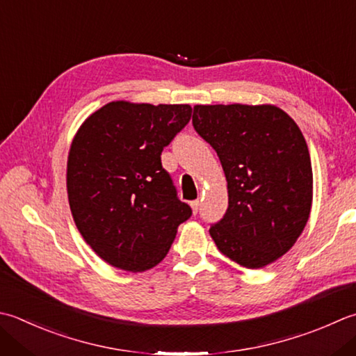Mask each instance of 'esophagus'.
Returning <instances> with one entry per match:
<instances>
[{"mask_svg":"<svg viewBox=\"0 0 356 356\" xmlns=\"http://www.w3.org/2000/svg\"><path fill=\"white\" fill-rule=\"evenodd\" d=\"M199 205H200V202H199V200H193V202H191V208H193V213H194V214H197V211H199Z\"/></svg>","mask_w":356,"mask_h":356,"instance_id":"1","label":"esophagus"}]
</instances>
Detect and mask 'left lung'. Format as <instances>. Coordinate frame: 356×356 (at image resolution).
<instances>
[{"instance_id": "obj_1", "label": "left lung", "mask_w": 356, "mask_h": 356, "mask_svg": "<svg viewBox=\"0 0 356 356\" xmlns=\"http://www.w3.org/2000/svg\"><path fill=\"white\" fill-rule=\"evenodd\" d=\"M193 127L218 152L227 177L228 208L211 224V238L242 267L268 266L309 220L313 172L301 129L270 104H197Z\"/></svg>"}]
</instances>
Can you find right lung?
<instances>
[{
    "label": "right lung",
    "instance_id": "right-lung-1",
    "mask_svg": "<svg viewBox=\"0 0 356 356\" xmlns=\"http://www.w3.org/2000/svg\"><path fill=\"white\" fill-rule=\"evenodd\" d=\"M190 104L113 102L86 118L67 159L75 225L111 266L143 271L163 259L191 207L177 197L162 151L191 118Z\"/></svg>",
    "mask_w": 356,
    "mask_h": 356
}]
</instances>
